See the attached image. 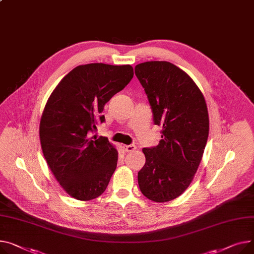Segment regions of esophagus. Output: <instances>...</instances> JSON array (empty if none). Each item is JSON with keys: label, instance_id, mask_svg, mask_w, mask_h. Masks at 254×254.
<instances>
[{"label": "esophagus", "instance_id": "1", "mask_svg": "<svg viewBox=\"0 0 254 254\" xmlns=\"http://www.w3.org/2000/svg\"><path fill=\"white\" fill-rule=\"evenodd\" d=\"M124 149L127 152H132V151H134V150L137 149V147H136V145H133V144H131V145H125Z\"/></svg>", "mask_w": 254, "mask_h": 254}]
</instances>
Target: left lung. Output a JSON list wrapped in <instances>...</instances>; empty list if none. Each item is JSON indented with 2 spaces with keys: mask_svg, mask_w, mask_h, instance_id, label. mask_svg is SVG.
Wrapping results in <instances>:
<instances>
[{
  "mask_svg": "<svg viewBox=\"0 0 254 254\" xmlns=\"http://www.w3.org/2000/svg\"><path fill=\"white\" fill-rule=\"evenodd\" d=\"M153 122L162 127L155 147L144 148L146 163L138 173L141 192L154 202L176 199L189 187L203 155L209 120L205 99L194 80L166 61L134 67Z\"/></svg>",
  "mask_w": 254,
  "mask_h": 254,
  "instance_id": "left-lung-1",
  "label": "left lung"
}]
</instances>
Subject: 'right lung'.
Here are the masks:
<instances>
[{
  "instance_id": "1",
  "label": "right lung",
  "mask_w": 254,
  "mask_h": 254,
  "mask_svg": "<svg viewBox=\"0 0 254 254\" xmlns=\"http://www.w3.org/2000/svg\"><path fill=\"white\" fill-rule=\"evenodd\" d=\"M133 76L130 65L91 63L66 74L48 99L40 124L44 156L61 187L89 201L102 194L118 153L106 137H92L105 104Z\"/></svg>"
}]
</instances>
